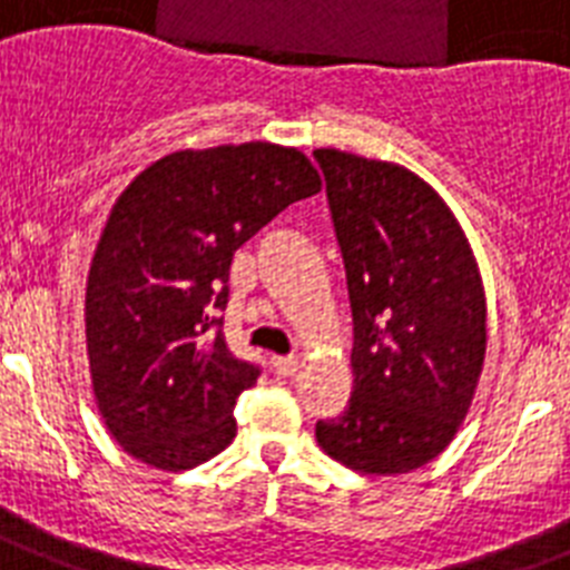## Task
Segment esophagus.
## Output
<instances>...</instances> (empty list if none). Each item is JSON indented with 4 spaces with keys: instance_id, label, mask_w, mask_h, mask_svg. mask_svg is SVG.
Listing matches in <instances>:
<instances>
[{
    "instance_id": "obj_1",
    "label": "esophagus",
    "mask_w": 570,
    "mask_h": 570,
    "mask_svg": "<svg viewBox=\"0 0 570 570\" xmlns=\"http://www.w3.org/2000/svg\"><path fill=\"white\" fill-rule=\"evenodd\" d=\"M272 367H275L277 376H295L298 374L301 362L295 356H275L272 358Z\"/></svg>"
}]
</instances>
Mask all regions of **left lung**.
I'll list each match as a JSON object with an SVG mask.
<instances>
[{"label":"left lung","mask_w":570,"mask_h":570,"mask_svg":"<svg viewBox=\"0 0 570 570\" xmlns=\"http://www.w3.org/2000/svg\"><path fill=\"white\" fill-rule=\"evenodd\" d=\"M353 309V394L315 440L362 475H400L452 443L487 353L470 240L429 181L394 161L322 147Z\"/></svg>","instance_id":"8db88e82"}]
</instances>
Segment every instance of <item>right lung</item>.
I'll return each instance as SVG.
<instances>
[{"label": "right lung", "instance_id": "1", "mask_svg": "<svg viewBox=\"0 0 570 570\" xmlns=\"http://www.w3.org/2000/svg\"><path fill=\"white\" fill-rule=\"evenodd\" d=\"M318 190L304 153L246 141L170 153L115 199L86 277V353L127 455L181 472L232 443L234 403L261 376L219 330L232 257Z\"/></svg>", "mask_w": 570, "mask_h": 570}]
</instances>
